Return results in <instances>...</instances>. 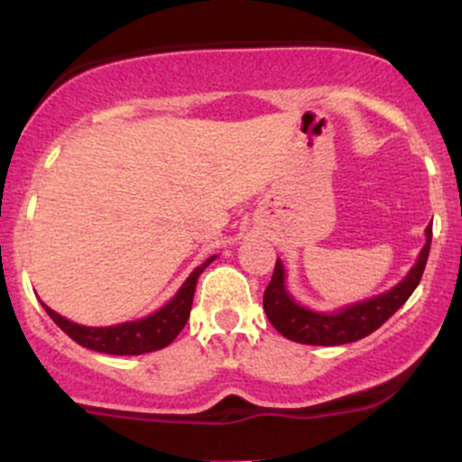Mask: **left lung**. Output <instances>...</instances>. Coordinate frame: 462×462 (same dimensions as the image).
Masks as SVG:
<instances>
[{
  "label": "left lung",
  "mask_w": 462,
  "mask_h": 462,
  "mask_svg": "<svg viewBox=\"0 0 462 462\" xmlns=\"http://www.w3.org/2000/svg\"><path fill=\"white\" fill-rule=\"evenodd\" d=\"M430 248L431 226L427 227L425 248L420 250V257H418L411 273L404 277V282H400L393 291L384 292V295L362 301V304H353L333 315L313 313L304 306H297L283 286V265L277 259L273 279L263 292V310L270 324L292 342L313 344V346H337V344L357 342V339L366 337L375 328H380L411 297V292L420 283L422 273H425Z\"/></svg>",
  "instance_id": "8db88e82"
}]
</instances>
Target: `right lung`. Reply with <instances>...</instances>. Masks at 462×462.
Segmentation results:
<instances>
[{"label":"right lung","instance_id":"add662e5","mask_svg":"<svg viewBox=\"0 0 462 462\" xmlns=\"http://www.w3.org/2000/svg\"><path fill=\"white\" fill-rule=\"evenodd\" d=\"M212 259L205 261V263L199 265V268L189 274L188 282L180 286V291L176 292V297L170 304H165L161 310H156V313L149 315V318L144 319L125 321V324L116 326H102V328H91V326L73 324V321L62 318V315H58L55 310H51L49 306H44V310L51 315V319L73 339V342H78L80 346L91 348V351L109 353V356H141V353L158 351V348H165L167 344L174 342L176 335H179L180 330H183V326L188 324L199 274L208 268V263Z\"/></svg>","mask_w":462,"mask_h":462}]
</instances>
